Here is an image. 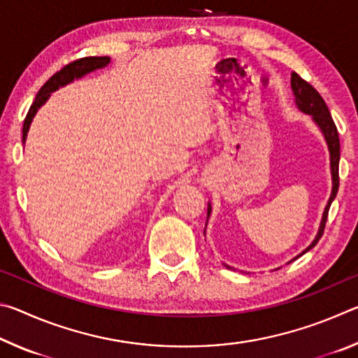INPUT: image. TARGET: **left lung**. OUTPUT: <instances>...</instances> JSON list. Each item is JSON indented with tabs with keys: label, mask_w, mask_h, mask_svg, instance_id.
<instances>
[{
	"label": "left lung",
	"mask_w": 358,
	"mask_h": 358,
	"mask_svg": "<svg viewBox=\"0 0 358 358\" xmlns=\"http://www.w3.org/2000/svg\"><path fill=\"white\" fill-rule=\"evenodd\" d=\"M290 85H292V92L295 94V102L301 112L310 113L313 120L316 121L317 126L322 131V134L325 137L327 143H329V150H330V166H331V177H333V189H331V196L329 199V203H327L324 216H322V222H320L319 227V234L317 237L314 238L313 243L306 248V251H310L311 248L317 245V241L320 240L325 229V222L327 217H329V210L330 205L333 202V199L336 197L338 192V186H339V136H338V129L335 126V121H333L329 107H327L325 101L322 99V96L319 94L316 88L313 87L311 83H308L305 78H301L296 72H292V78H290ZM210 205H208V215H210ZM306 251H303L305 254ZM301 256V254H300Z\"/></svg>",
	"instance_id": "8db88e82"
}]
</instances>
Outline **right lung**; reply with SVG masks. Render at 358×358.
Instances as JSON below:
<instances>
[{"label": "right lung", "instance_id": "1", "mask_svg": "<svg viewBox=\"0 0 358 358\" xmlns=\"http://www.w3.org/2000/svg\"><path fill=\"white\" fill-rule=\"evenodd\" d=\"M110 63V58L108 57H85V58H78L76 62H72L69 64H66L64 68L59 69L58 72H55L48 80L42 85L39 93L36 94L34 102L29 107V110L27 113V118L23 121V137L22 141L25 142L27 141V134H28V129H29V124H31V120L38 112V108L44 104V102L48 99V96H50L52 92H55L59 87H63V85L69 83L74 80V78H80L85 74H88V72H92L94 69H99V68H104Z\"/></svg>", "mask_w": 358, "mask_h": 358}]
</instances>
